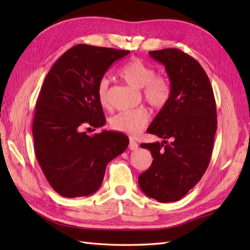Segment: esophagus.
Wrapping results in <instances>:
<instances>
[{"label": "esophagus", "mask_w": 250, "mask_h": 250, "mask_svg": "<svg viewBox=\"0 0 250 250\" xmlns=\"http://www.w3.org/2000/svg\"><path fill=\"white\" fill-rule=\"evenodd\" d=\"M138 143L137 142H134V141H132V140H130L129 141V145H128V148H129L130 150H137L138 149Z\"/></svg>", "instance_id": "obj_1"}]
</instances>
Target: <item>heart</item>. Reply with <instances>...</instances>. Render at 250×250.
I'll use <instances>...</instances> for the list:
<instances>
[{"instance_id":"heart-1","label":"heart","mask_w":250,"mask_h":250,"mask_svg":"<svg viewBox=\"0 0 250 250\" xmlns=\"http://www.w3.org/2000/svg\"><path fill=\"white\" fill-rule=\"evenodd\" d=\"M120 77L132 87L141 88L144 99L155 109H161L168 104L171 97V84L169 80L155 75L151 65L140 58H131L119 72ZM98 99L102 106L108 105V81L101 79L97 87ZM149 112L146 108H137L119 112L110 120L113 130L137 137L149 122Z\"/></svg>"}]
</instances>
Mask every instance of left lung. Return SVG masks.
<instances>
[{"mask_svg": "<svg viewBox=\"0 0 250 250\" xmlns=\"http://www.w3.org/2000/svg\"><path fill=\"white\" fill-rule=\"evenodd\" d=\"M149 55L165 65L172 93L147 129L164 141L141 145L150 150L153 161L139 176V185L150 198L177 201L209 164L217 130L215 97L207 73L187 53L171 48Z\"/></svg>", "mask_w": 250, "mask_h": 250, "instance_id": "left-lung-1", "label": "left lung"}]
</instances>
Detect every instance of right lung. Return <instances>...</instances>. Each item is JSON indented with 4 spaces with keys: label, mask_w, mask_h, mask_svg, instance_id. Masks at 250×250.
Instances as JSON below:
<instances>
[{
    "label": "right lung",
    "mask_w": 250,
    "mask_h": 250,
    "mask_svg": "<svg viewBox=\"0 0 250 250\" xmlns=\"http://www.w3.org/2000/svg\"><path fill=\"white\" fill-rule=\"evenodd\" d=\"M129 53L80 43L64 52L44 78L32 126L35 155L48 183L63 197L94 194L107 164L128 146L121 132L88 135L81 128L105 124L98 83Z\"/></svg>",
    "instance_id": "right-lung-1"
}]
</instances>
